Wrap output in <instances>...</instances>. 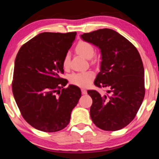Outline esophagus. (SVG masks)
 <instances>
[{
    "label": "esophagus",
    "mask_w": 159,
    "mask_h": 159,
    "mask_svg": "<svg viewBox=\"0 0 159 159\" xmlns=\"http://www.w3.org/2000/svg\"><path fill=\"white\" fill-rule=\"evenodd\" d=\"M81 91H82V93L83 95H86L87 94V90H85V89H82Z\"/></svg>",
    "instance_id": "1"
}]
</instances>
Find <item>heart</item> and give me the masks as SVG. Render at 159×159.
<instances>
[{"label": "heart", "instance_id": "obj_1", "mask_svg": "<svg viewBox=\"0 0 159 159\" xmlns=\"http://www.w3.org/2000/svg\"><path fill=\"white\" fill-rule=\"evenodd\" d=\"M76 51L86 58H91L95 54V48L93 45L85 40H80L76 45ZM70 55L69 53L65 54L63 59V66L65 69L69 66ZM95 77L94 72L91 71H82V72H75L69 76V80L74 85L85 88L88 86Z\"/></svg>", "mask_w": 159, "mask_h": 159}]
</instances>
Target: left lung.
I'll return each mask as SVG.
<instances>
[{
    "label": "left lung",
    "mask_w": 159,
    "mask_h": 159,
    "mask_svg": "<svg viewBox=\"0 0 159 159\" xmlns=\"http://www.w3.org/2000/svg\"><path fill=\"white\" fill-rule=\"evenodd\" d=\"M81 38L101 49V71L94 84L109 89L108 95L88 90L93 99L92 121L106 131L122 129L133 120L144 99V67L140 53L127 39L111 29L84 33Z\"/></svg>",
    "instance_id": "left-lung-1"
}]
</instances>
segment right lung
<instances>
[{
    "label": "right lung",
    "mask_w": 159,
    "mask_h": 159,
    "mask_svg": "<svg viewBox=\"0 0 159 159\" xmlns=\"http://www.w3.org/2000/svg\"><path fill=\"white\" fill-rule=\"evenodd\" d=\"M76 34L43 32L25 43L16 55L13 94L25 120L40 131L53 132L66 127L81 97L78 87L64 88L68 82L60 77L63 59Z\"/></svg>",
    "instance_id": "1"
}]
</instances>
